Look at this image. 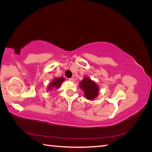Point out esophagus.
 Wrapping results in <instances>:
<instances>
[{
	"label": "esophagus",
	"mask_w": 152,
	"mask_h": 152,
	"mask_svg": "<svg viewBox=\"0 0 152 152\" xmlns=\"http://www.w3.org/2000/svg\"><path fill=\"white\" fill-rule=\"evenodd\" d=\"M69 80H70V81H73V80H74V78H73V77L70 78V79H69Z\"/></svg>",
	"instance_id": "esophagus-1"
}]
</instances>
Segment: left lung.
I'll list each match as a JSON object with an SVG mask.
<instances>
[{"instance_id": "left-lung-1", "label": "left lung", "mask_w": 152, "mask_h": 152, "mask_svg": "<svg viewBox=\"0 0 152 152\" xmlns=\"http://www.w3.org/2000/svg\"><path fill=\"white\" fill-rule=\"evenodd\" d=\"M80 88L84 90V95L87 99L93 100L98 95L99 87L94 82L87 77H85L80 84Z\"/></svg>"}]
</instances>
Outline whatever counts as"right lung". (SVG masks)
<instances>
[{
	"mask_svg": "<svg viewBox=\"0 0 152 152\" xmlns=\"http://www.w3.org/2000/svg\"><path fill=\"white\" fill-rule=\"evenodd\" d=\"M65 80V79H63V77H60V78H57V79H55L53 81L51 82V83H50L48 89L49 90H50L51 88H58V87L60 86V85L61 84L62 82Z\"/></svg>",
	"mask_w": 152,
	"mask_h": 152,
	"instance_id": "add662e5",
	"label": "right lung"
}]
</instances>
